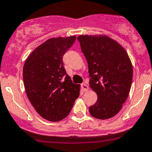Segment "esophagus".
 I'll return each mask as SVG.
<instances>
[{
    "label": "esophagus",
    "instance_id": "esophagus-1",
    "mask_svg": "<svg viewBox=\"0 0 152 152\" xmlns=\"http://www.w3.org/2000/svg\"><path fill=\"white\" fill-rule=\"evenodd\" d=\"M82 89H83L84 92H87L89 90V87L87 86L86 84H82Z\"/></svg>",
    "mask_w": 152,
    "mask_h": 152
}]
</instances>
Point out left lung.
I'll return each mask as SVG.
<instances>
[{"mask_svg": "<svg viewBox=\"0 0 152 152\" xmlns=\"http://www.w3.org/2000/svg\"><path fill=\"white\" fill-rule=\"evenodd\" d=\"M88 63L90 87L97 94L96 103L89 108L96 119L115 116L129 95L133 77L132 64L124 48L105 35L77 37Z\"/></svg>", "mask_w": 152, "mask_h": 152, "instance_id": "8db88e82", "label": "left lung"}]
</instances>
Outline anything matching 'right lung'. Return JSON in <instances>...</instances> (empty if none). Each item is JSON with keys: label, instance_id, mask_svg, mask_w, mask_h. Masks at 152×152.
Masks as SVG:
<instances>
[{"label": "right lung", "instance_id": "right-lung-1", "mask_svg": "<svg viewBox=\"0 0 152 152\" xmlns=\"http://www.w3.org/2000/svg\"><path fill=\"white\" fill-rule=\"evenodd\" d=\"M75 40V35L48 39L30 53L23 66L28 99L35 111L50 122L65 118L80 95V85L72 83L62 61Z\"/></svg>", "mask_w": 152, "mask_h": 152}]
</instances>
